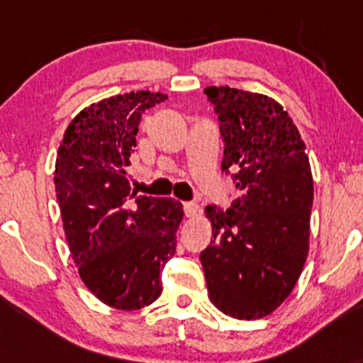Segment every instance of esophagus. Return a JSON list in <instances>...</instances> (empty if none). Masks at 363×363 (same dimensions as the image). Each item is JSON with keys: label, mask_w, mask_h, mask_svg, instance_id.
<instances>
[{"label": "esophagus", "mask_w": 363, "mask_h": 363, "mask_svg": "<svg viewBox=\"0 0 363 363\" xmlns=\"http://www.w3.org/2000/svg\"><path fill=\"white\" fill-rule=\"evenodd\" d=\"M184 213H186V216H196L199 213V205H196L194 201H186L184 203Z\"/></svg>", "instance_id": "esophagus-1"}]
</instances>
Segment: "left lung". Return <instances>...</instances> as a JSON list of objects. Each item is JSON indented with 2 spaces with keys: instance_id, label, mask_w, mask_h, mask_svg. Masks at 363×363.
Here are the masks:
<instances>
[{
  "instance_id": "8db88e82",
  "label": "left lung",
  "mask_w": 363,
  "mask_h": 363,
  "mask_svg": "<svg viewBox=\"0 0 363 363\" xmlns=\"http://www.w3.org/2000/svg\"><path fill=\"white\" fill-rule=\"evenodd\" d=\"M223 140L230 208L208 205L213 240L201 252L208 295L235 319L272 314L294 290L309 251L314 184L297 126L261 94L208 86Z\"/></svg>"
}]
</instances>
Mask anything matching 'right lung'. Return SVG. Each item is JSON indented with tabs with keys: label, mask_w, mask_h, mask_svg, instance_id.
Here are the masks:
<instances>
[{
	"label": "right lung",
	"mask_w": 363,
	"mask_h": 363,
	"mask_svg": "<svg viewBox=\"0 0 363 363\" xmlns=\"http://www.w3.org/2000/svg\"><path fill=\"white\" fill-rule=\"evenodd\" d=\"M165 99L141 90L94 104L57 150L54 184L72 257L91 294L116 309L155 302L176 254L181 201L138 196L128 176L141 116Z\"/></svg>",
	"instance_id": "obj_1"
}]
</instances>
